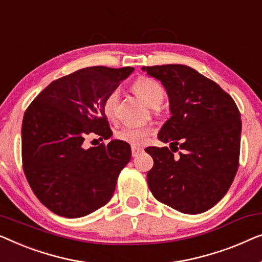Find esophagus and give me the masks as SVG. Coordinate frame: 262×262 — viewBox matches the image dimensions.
Listing matches in <instances>:
<instances>
[{
	"instance_id": "obj_1",
	"label": "esophagus",
	"mask_w": 262,
	"mask_h": 262,
	"mask_svg": "<svg viewBox=\"0 0 262 262\" xmlns=\"http://www.w3.org/2000/svg\"><path fill=\"white\" fill-rule=\"evenodd\" d=\"M141 152H142V148H140V147H136V146H132V156L133 157L139 156Z\"/></svg>"
}]
</instances>
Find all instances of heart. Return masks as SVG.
Wrapping results in <instances>:
<instances>
[{"label": "heart", "instance_id": "obj_1", "mask_svg": "<svg viewBox=\"0 0 262 262\" xmlns=\"http://www.w3.org/2000/svg\"><path fill=\"white\" fill-rule=\"evenodd\" d=\"M133 91L141 101L152 108H158L165 98V89L159 82L149 77H140L133 84ZM119 91L113 90L103 101V112L109 119H114L116 114ZM152 134V129L141 126H124L116 133L117 139L132 146H141Z\"/></svg>", "mask_w": 262, "mask_h": 262}]
</instances>
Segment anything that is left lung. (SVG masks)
I'll list each match as a JSON object with an SVG mask.
<instances>
[{"mask_svg": "<svg viewBox=\"0 0 262 262\" xmlns=\"http://www.w3.org/2000/svg\"><path fill=\"white\" fill-rule=\"evenodd\" d=\"M167 91L172 116L158 135L183 150L147 147L154 165L147 173L153 196L184 213H201L228 192L240 160L241 114L219 84L186 65L143 66ZM173 150V149H172Z\"/></svg>", "mask_w": 262, "mask_h": 262, "instance_id": "8db88e82", "label": "left lung"}]
</instances>
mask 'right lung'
Returning a JSON list of instances; mask_svg holds the SVG:
<instances>
[{
	"label": "right lung",
	"instance_id": "1",
	"mask_svg": "<svg viewBox=\"0 0 262 262\" xmlns=\"http://www.w3.org/2000/svg\"><path fill=\"white\" fill-rule=\"evenodd\" d=\"M133 68L93 66L53 80L22 120V167L36 198L59 216L89 215L112 200L130 146L113 140L84 148L88 135H113L103 101Z\"/></svg>",
	"mask_w": 262,
	"mask_h": 262
}]
</instances>
